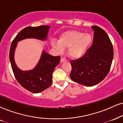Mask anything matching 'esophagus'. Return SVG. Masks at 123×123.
I'll return each mask as SVG.
<instances>
[{"label":"esophagus","instance_id":"1","mask_svg":"<svg viewBox=\"0 0 123 123\" xmlns=\"http://www.w3.org/2000/svg\"><path fill=\"white\" fill-rule=\"evenodd\" d=\"M66 59L65 58V57H62L61 58V62H66Z\"/></svg>","mask_w":123,"mask_h":123}]
</instances>
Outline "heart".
<instances>
[{
  "label": "heart",
  "mask_w": 123,
  "mask_h": 123,
  "mask_svg": "<svg viewBox=\"0 0 123 123\" xmlns=\"http://www.w3.org/2000/svg\"><path fill=\"white\" fill-rule=\"evenodd\" d=\"M92 42V37L89 33L78 31L65 32L59 38L58 42L52 41V46L58 52L69 48L68 54L71 58H79L86 53Z\"/></svg>",
  "instance_id": "1"
}]
</instances>
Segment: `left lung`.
<instances>
[{
  "label": "left lung",
  "instance_id": "obj_1",
  "mask_svg": "<svg viewBox=\"0 0 123 123\" xmlns=\"http://www.w3.org/2000/svg\"><path fill=\"white\" fill-rule=\"evenodd\" d=\"M92 28L94 31L92 45L83 56L70 62V78L86 86L97 85L105 78L113 57L112 44L106 32L96 25Z\"/></svg>",
  "mask_w": 123,
  "mask_h": 123
}]
</instances>
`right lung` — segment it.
<instances>
[{
	"label": "right lung",
	"instance_id": "right-lung-1",
	"mask_svg": "<svg viewBox=\"0 0 123 123\" xmlns=\"http://www.w3.org/2000/svg\"><path fill=\"white\" fill-rule=\"evenodd\" d=\"M49 28L50 27L47 25L25 28L17 35L11 45L10 60L14 75L21 86L33 93L40 92L50 86L53 72L55 66L60 63V57L53 56L43 51L41 58L35 69L24 71L16 66L14 61V53L18 42L25 38L46 40Z\"/></svg>",
	"mask_w": 123,
	"mask_h": 123
}]
</instances>
